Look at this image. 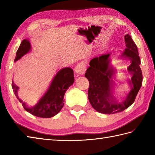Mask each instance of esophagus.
<instances>
[{
    "label": "esophagus",
    "mask_w": 155,
    "mask_h": 155,
    "mask_svg": "<svg viewBox=\"0 0 155 155\" xmlns=\"http://www.w3.org/2000/svg\"><path fill=\"white\" fill-rule=\"evenodd\" d=\"M87 70L86 63L84 61H82L76 66L74 68V72L77 74H83Z\"/></svg>",
    "instance_id": "esophagus-1"
}]
</instances>
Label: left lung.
Returning a JSON list of instances; mask_svg holds the SVG:
<instances>
[{"mask_svg": "<svg viewBox=\"0 0 155 155\" xmlns=\"http://www.w3.org/2000/svg\"><path fill=\"white\" fill-rule=\"evenodd\" d=\"M124 42L126 48L119 54V58L130 59L127 71L132 76L128 83L130 91L124 100L117 102L112 97L113 78L117 70L112 65L111 54L92 59L84 74L90 84L88 101L94 109L101 113L114 114L127 109L134 103L142 86L143 74L137 47L128 34L124 35Z\"/></svg>", "mask_w": 155, "mask_h": 155, "instance_id": "8db88e82", "label": "left lung"}]
</instances>
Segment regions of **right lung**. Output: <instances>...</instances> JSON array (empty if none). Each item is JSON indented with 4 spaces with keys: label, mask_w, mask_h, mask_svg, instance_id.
Instances as JSON below:
<instances>
[{
    "label": "right lung",
    "mask_w": 155,
    "mask_h": 155,
    "mask_svg": "<svg viewBox=\"0 0 155 155\" xmlns=\"http://www.w3.org/2000/svg\"><path fill=\"white\" fill-rule=\"evenodd\" d=\"M31 45L28 39H24L16 51L15 62L21 59L31 51ZM74 81V73L71 68H63L57 72L48 88L32 107H27L18 98L19 87L12 84V90L18 100L22 103L25 109L37 117L51 118L57 114L64 106V96L66 91Z\"/></svg>",
    "instance_id": "right-lung-1"
}]
</instances>
